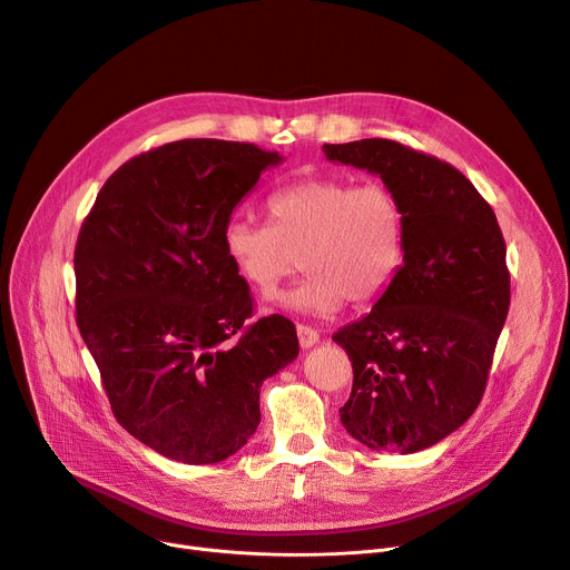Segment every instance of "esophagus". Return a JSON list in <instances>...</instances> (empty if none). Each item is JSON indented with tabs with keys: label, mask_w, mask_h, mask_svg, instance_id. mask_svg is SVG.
Returning <instances> with one entry per match:
<instances>
[{
	"label": "esophagus",
	"mask_w": 570,
	"mask_h": 570,
	"mask_svg": "<svg viewBox=\"0 0 570 570\" xmlns=\"http://www.w3.org/2000/svg\"><path fill=\"white\" fill-rule=\"evenodd\" d=\"M297 338H299V346L302 348H312V346L318 344L321 334L314 327H309V325H297Z\"/></svg>",
	"instance_id": "1"
}]
</instances>
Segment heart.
Returning a JSON list of instances; mask_svg holds the SVG:
<instances>
[{"label": "heart", "instance_id": "1", "mask_svg": "<svg viewBox=\"0 0 570 570\" xmlns=\"http://www.w3.org/2000/svg\"><path fill=\"white\" fill-rule=\"evenodd\" d=\"M271 224L232 217L222 245L234 271L271 293L305 261L309 275L277 297L284 309L332 316L346 297L371 305L394 282L405 256V210L381 180L312 176L268 197Z\"/></svg>", "mask_w": 570, "mask_h": 570}]
</instances>
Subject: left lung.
Listing matches in <instances>:
<instances>
[{
    "mask_svg": "<svg viewBox=\"0 0 570 570\" xmlns=\"http://www.w3.org/2000/svg\"><path fill=\"white\" fill-rule=\"evenodd\" d=\"M330 163L381 176L405 210V256L371 312L332 338L353 362L341 424L364 446L414 453L476 410L511 284L495 213L449 163L392 139L325 144Z\"/></svg>",
    "mask_w": 570,
    "mask_h": 570,
    "instance_id": "8db88e82",
    "label": "left lung"
}]
</instances>
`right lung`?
Wrapping results in <instances>:
<instances>
[{"mask_svg": "<svg viewBox=\"0 0 570 570\" xmlns=\"http://www.w3.org/2000/svg\"><path fill=\"white\" fill-rule=\"evenodd\" d=\"M279 163L243 141L158 146L107 178L80 229V334L119 424L171 461L234 456L261 422L263 381L299 353L288 318L245 325L249 286L222 245L234 208Z\"/></svg>", "mask_w": 570, "mask_h": 570, "instance_id": "obj_1", "label": "right lung"}]
</instances>
